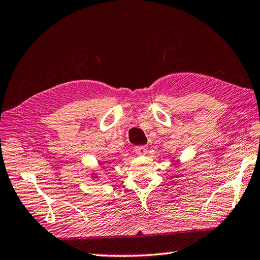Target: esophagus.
Listing matches in <instances>:
<instances>
[{
	"mask_svg": "<svg viewBox=\"0 0 260 260\" xmlns=\"http://www.w3.org/2000/svg\"><path fill=\"white\" fill-rule=\"evenodd\" d=\"M148 151V147L147 146H137L135 147V152L138 155H146Z\"/></svg>",
	"mask_w": 260,
	"mask_h": 260,
	"instance_id": "obj_1",
	"label": "esophagus"
}]
</instances>
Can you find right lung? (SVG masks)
Segmentation results:
<instances>
[{
  "label": "right lung",
  "instance_id": "add662e5",
  "mask_svg": "<svg viewBox=\"0 0 260 260\" xmlns=\"http://www.w3.org/2000/svg\"><path fill=\"white\" fill-rule=\"evenodd\" d=\"M92 178H97V177L96 176H92Z\"/></svg>",
  "mask_w": 260,
  "mask_h": 260
}]
</instances>
